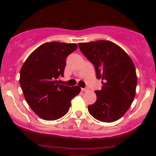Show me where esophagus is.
Returning a JSON list of instances; mask_svg holds the SVG:
<instances>
[{
	"mask_svg": "<svg viewBox=\"0 0 156 156\" xmlns=\"http://www.w3.org/2000/svg\"><path fill=\"white\" fill-rule=\"evenodd\" d=\"M88 90H89L88 88H82V91H88Z\"/></svg>",
	"mask_w": 156,
	"mask_h": 156,
	"instance_id": "1",
	"label": "esophagus"
}]
</instances>
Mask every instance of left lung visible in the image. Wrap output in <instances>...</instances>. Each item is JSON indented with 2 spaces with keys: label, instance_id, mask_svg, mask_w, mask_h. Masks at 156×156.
Wrapping results in <instances>:
<instances>
[{
  "label": "left lung",
  "instance_id": "obj_1",
  "mask_svg": "<svg viewBox=\"0 0 156 156\" xmlns=\"http://www.w3.org/2000/svg\"><path fill=\"white\" fill-rule=\"evenodd\" d=\"M81 52L94 65L101 90L95 91L97 101L88 106L94 118L111 123L122 117L136 95L137 76L134 64L123 49L108 40L79 43Z\"/></svg>",
  "mask_w": 156,
  "mask_h": 156
}]
</instances>
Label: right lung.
<instances>
[{"instance_id": "right-lung-1", "label": "right lung", "mask_w": 156, "mask_h": 156, "mask_svg": "<svg viewBox=\"0 0 156 156\" xmlns=\"http://www.w3.org/2000/svg\"><path fill=\"white\" fill-rule=\"evenodd\" d=\"M74 43L52 42L33 51L20 69V84L32 110L46 121L60 119L68 112L71 100L80 94L78 86L59 84L64 76L66 59L77 49Z\"/></svg>"}]
</instances>
